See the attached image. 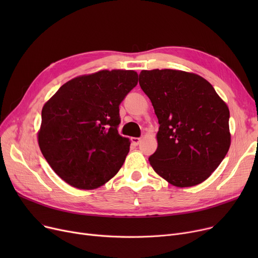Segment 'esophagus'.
<instances>
[{
	"label": "esophagus",
	"mask_w": 258,
	"mask_h": 258,
	"mask_svg": "<svg viewBox=\"0 0 258 258\" xmlns=\"http://www.w3.org/2000/svg\"><path fill=\"white\" fill-rule=\"evenodd\" d=\"M140 142H141V139H140V138H136V137L132 138V143H133L135 146L139 145V144H140Z\"/></svg>",
	"instance_id": "obj_1"
}]
</instances>
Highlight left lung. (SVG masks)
Listing matches in <instances>:
<instances>
[{"mask_svg": "<svg viewBox=\"0 0 258 258\" xmlns=\"http://www.w3.org/2000/svg\"><path fill=\"white\" fill-rule=\"evenodd\" d=\"M139 85L159 120L154 170L177 187L210 177L227 155L231 136L227 104L203 77L178 70H143Z\"/></svg>", "mask_w": 258, "mask_h": 258, "instance_id": "left-lung-1", "label": "left lung"}]
</instances>
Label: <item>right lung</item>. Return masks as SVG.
Masks as SVG:
<instances>
[{
  "instance_id": "right-lung-1",
  "label": "right lung",
  "mask_w": 258,
  "mask_h": 258,
  "mask_svg": "<svg viewBox=\"0 0 258 258\" xmlns=\"http://www.w3.org/2000/svg\"><path fill=\"white\" fill-rule=\"evenodd\" d=\"M137 84L135 71L103 70L69 80L44 105L38 145L64 182L94 189L123 165L131 143L118 134L119 105Z\"/></svg>"
}]
</instances>
